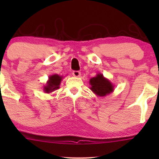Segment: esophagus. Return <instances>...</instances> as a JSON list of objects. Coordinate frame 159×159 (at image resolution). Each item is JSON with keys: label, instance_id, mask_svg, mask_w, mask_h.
Returning <instances> with one entry per match:
<instances>
[{"label": "esophagus", "instance_id": "obj_1", "mask_svg": "<svg viewBox=\"0 0 159 159\" xmlns=\"http://www.w3.org/2000/svg\"><path fill=\"white\" fill-rule=\"evenodd\" d=\"M72 75H73V76L75 77H80L81 76V72H79V71H73V72H72Z\"/></svg>", "mask_w": 159, "mask_h": 159}]
</instances>
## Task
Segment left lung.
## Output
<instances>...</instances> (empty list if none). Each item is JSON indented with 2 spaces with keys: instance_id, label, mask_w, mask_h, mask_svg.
I'll return each instance as SVG.
<instances>
[{
  "instance_id": "obj_1",
  "label": "left lung",
  "mask_w": 159,
  "mask_h": 159,
  "mask_svg": "<svg viewBox=\"0 0 159 159\" xmlns=\"http://www.w3.org/2000/svg\"><path fill=\"white\" fill-rule=\"evenodd\" d=\"M89 84L92 92L99 97H105L114 90V85L102 73H98L95 77L90 78Z\"/></svg>"
}]
</instances>
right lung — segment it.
I'll list each match as a JSON object with an SVG mask.
<instances>
[{
	"label": "right lung",
	"instance_id": "add662e5",
	"mask_svg": "<svg viewBox=\"0 0 159 159\" xmlns=\"http://www.w3.org/2000/svg\"><path fill=\"white\" fill-rule=\"evenodd\" d=\"M62 79H63V76L59 75L57 74H54L49 76L48 80L46 82V84L43 87L44 93H51L53 91L59 89Z\"/></svg>",
	"mask_w": 159,
	"mask_h": 159
}]
</instances>
